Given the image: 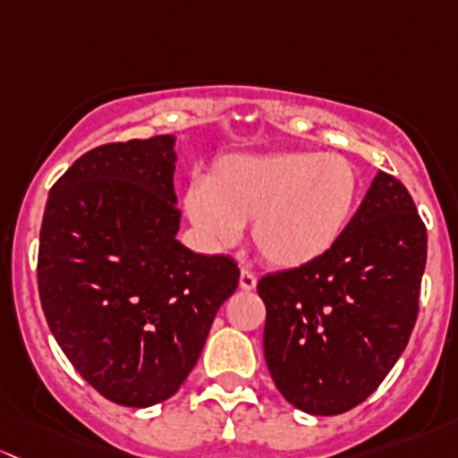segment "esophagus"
<instances>
[{
    "mask_svg": "<svg viewBox=\"0 0 458 458\" xmlns=\"http://www.w3.org/2000/svg\"><path fill=\"white\" fill-rule=\"evenodd\" d=\"M256 284H258V277L253 276L249 268H242V271H240V286H242L244 291H253L256 289Z\"/></svg>",
    "mask_w": 458,
    "mask_h": 458,
    "instance_id": "1",
    "label": "esophagus"
}]
</instances>
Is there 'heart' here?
<instances>
[{
    "label": "heart",
    "instance_id": "1",
    "mask_svg": "<svg viewBox=\"0 0 458 458\" xmlns=\"http://www.w3.org/2000/svg\"><path fill=\"white\" fill-rule=\"evenodd\" d=\"M360 198V169L342 154H231L187 190L185 209L211 247H231L251 225L262 260L300 268L339 242Z\"/></svg>",
    "mask_w": 458,
    "mask_h": 458
}]
</instances>
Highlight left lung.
<instances>
[{
    "label": "left lung",
    "mask_w": 458,
    "mask_h": 458,
    "mask_svg": "<svg viewBox=\"0 0 458 458\" xmlns=\"http://www.w3.org/2000/svg\"><path fill=\"white\" fill-rule=\"evenodd\" d=\"M426 253L412 196L379 172L327 256L258 282L264 360L286 402L328 417L379 388L417 322Z\"/></svg>",
    "instance_id": "obj_1"
}]
</instances>
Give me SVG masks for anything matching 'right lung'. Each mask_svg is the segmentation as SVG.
I'll use <instances>...</instances> for the list:
<instances>
[{
  "label": "right lung",
  "mask_w": 458,
  "mask_h": 458,
  "mask_svg": "<svg viewBox=\"0 0 458 458\" xmlns=\"http://www.w3.org/2000/svg\"><path fill=\"white\" fill-rule=\"evenodd\" d=\"M174 139L106 143L55 182L39 233L46 322L79 375L110 402L172 397L238 289L229 256L176 240Z\"/></svg>",
  "instance_id": "1"
}]
</instances>
